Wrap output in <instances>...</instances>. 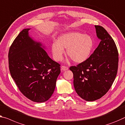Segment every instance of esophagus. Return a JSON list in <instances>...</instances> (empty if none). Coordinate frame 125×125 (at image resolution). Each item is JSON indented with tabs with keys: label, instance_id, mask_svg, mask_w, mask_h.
<instances>
[{
	"label": "esophagus",
	"instance_id": "1",
	"mask_svg": "<svg viewBox=\"0 0 125 125\" xmlns=\"http://www.w3.org/2000/svg\"><path fill=\"white\" fill-rule=\"evenodd\" d=\"M68 70V68L66 66H62L61 67V70L62 71H66Z\"/></svg>",
	"mask_w": 125,
	"mask_h": 125
}]
</instances>
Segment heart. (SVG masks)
<instances>
[{"mask_svg":"<svg viewBox=\"0 0 125 125\" xmlns=\"http://www.w3.org/2000/svg\"><path fill=\"white\" fill-rule=\"evenodd\" d=\"M94 42L90 35L79 32H70L63 33L58 38L57 42L51 45L54 59L59 61L67 49V54L74 62L81 63L85 62L92 54Z\"/></svg>","mask_w":125,"mask_h":125,"instance_id":"obj_1","label":"heart"}]
</instances>
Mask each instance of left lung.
<instances>
[{
	"instance_id": "8db88e82",
	"label": "left lung",
	"mask_w": 125,
	"mask_h": 125,
	"mask_svg": "<svg viewBox=\"0 0 125 125\" xmlns=\"http://www.w3.org/2000/svg\"><path fill=\"white\" fill-rule=\"evenodd\" d=\"M100 42L85 62L72 66L76 92L83 100L94 101L111 88L118 69V53L114 40L102 26L95 25Z\"/></svg>"
}]
</instances>
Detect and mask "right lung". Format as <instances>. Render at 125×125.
<instances>
[{"label": "right lung", "mask_w": 125, "mask_h": 125, "mask_svg": "<svg viewBox=\"0 0 125 125\" xmlns=\"http://www.w3.org/2000/svg\"><path fill=\"white\" fill-rule=\"evenodd\" d=\"M30 29H23L10 46L9 68L22 94L33 102L42 103L53 94L60 64L49 57L42 42L30 36Z\"/></svg>", "instance_id": "1"}]
</instances>
